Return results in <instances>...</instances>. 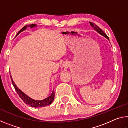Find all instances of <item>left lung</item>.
Returning a JSON list of instances; mask_svg holds the SVG:
<instances>
[{
	"instance_id": "8db88e82",
	"label": "left lung",
	"mask_w": 128,
	"mask_h": 128,
	"mask_svg": "<svg viewBox=\"0 0 128 128\" xmlns=\"http://www.w3.org/2000/svg\"><path fill=\"white\" fill-rule=\"evenodd\" d=\"M90 25L92 26L94 28L95 30H96V31L98 32V33H99L100 34V35L103 36H104V37L107 38L108 40H109V38H108V36L106 35V34L100 28H99L98 26H97L96 24H95L94 23H92V22H90Z\"/></svg>"
}]
</instances>
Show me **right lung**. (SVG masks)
<instances>
[{
    "instance_id": "obj_1",
    "label": "right lung",
    "mask_w": 128,
    "mask_h": 128,
    "mask_svg": "<svg viewBox=\"0 0 128 128\" xmlns=\"http://www.w3.org/2000/svg\"><path fill=\"white\" fill-rule=\"evenodd\" d=\"M36 24H31V25H26L24 27H23L22 29H21L20 31L18 32V33L17 34V36H18L19 34H20L21 32H22L24 30H25L26 29L27 27H30V28H32L33 27H36ZM10 78H11L12 80V83L14 85V88L15 90L16 91V92L18 95H19V96L20 97V98L22 99V100L24 102V103H25L26 104L29 105L31 106V107H45V106H47L52 102L54 99V96H55V92H54V90L52 91V92L51 93V95L47 98H45L43 100H34V99H32L31 98H30L29 96H28L27 95H26L24 92H23L22 91H21L20 88H18V87L16 85V84H14V81H13L11 75H10Z\"/></svg>"
}]
</instances>
